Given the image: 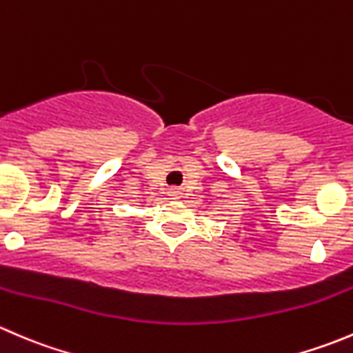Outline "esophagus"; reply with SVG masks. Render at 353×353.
Returning <instances> with one entry per match:
<instances>
[{
  "label": "esophagus",
  "instance_id": "esophagus-1",
  "mask_svg": "<svg viewBox=\"0 0 353 353\" xmlns=\"http://www.w3.org/2000/svg\"><path fill=\"white\" fill-rule=\"evenodd\" d=\"M169 196H172L174 199L181 198V191L177 190V188H170V190H169Z\"/></svg>",
  "mask_w": 353,
  "mask_h": 353
}]
</instances>
